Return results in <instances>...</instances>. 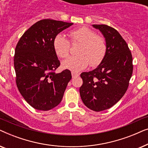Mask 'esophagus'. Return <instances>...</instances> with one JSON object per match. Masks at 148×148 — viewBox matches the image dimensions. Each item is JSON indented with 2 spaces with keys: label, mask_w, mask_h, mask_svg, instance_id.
Instances as JSON below:
<instances>
[{
  "label": "esophagus",
  "mask_w": 148,
  "mask_h": 148,
  "mask_svg": "<svg viewBox=\"0 0 148 148\" xmlns=\"http://www.w3.org/2000/svg\"><path fill=\"white\" fill-rule=\"evenodd\" d=\"M71 75H72V77L73 78H75L77 77H78L79 75V74L77 73H75V72H71Z\"/></svg>",
  "instance_id": "34e87169"
}]
</instances>
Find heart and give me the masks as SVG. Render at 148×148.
Here are the masks:
<instances>
[{"label":"heart","mask_w":148,"mask_h":148,"mask_svg":"<svg viewBox=\"0 0 148 148\" xmlns=\"http://www.w3.org/2000/svg\"><path fill=\"white\" fill-rule=\"evenodd\" d=\"M72 43L79 42L81 46L79 55L70 56L62 62V67L74 72L80 71L90 64L92 66L98 65L104 59L107 46L104 38L97 36L94 30L87 27L74 29L69 34ZM53 46L56 54L60 58L67 57L69 54L70 42L60 34L54 38Z\"/></svg>","instance_id":"heart-1"}]
</instances>
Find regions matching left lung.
Returning a JSON list of instances; mask_svg holds the SVG:
<instances>
[{"instance_id":"1","label":"left lung","mask_w":148,"mask_h":148,"mask_svg":"<svg viewBox=\"0 0 148 148\" xmlns=\"http://www.w3.org/2000/svg\"><path fill=\"white\" fill-rule=\"evenodd\" d=\"M105 38L107 50L100 64L83 72L81 98L88 108L96 112L108 109L122 98L133 73V58L128 45L120 34L106 25H92Z\"/></svg>"}]
</instances>
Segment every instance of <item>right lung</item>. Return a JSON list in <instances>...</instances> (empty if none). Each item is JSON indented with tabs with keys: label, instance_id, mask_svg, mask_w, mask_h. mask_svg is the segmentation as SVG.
<instances>
[{
	"label": "right lung",
	"instance_id": "1",
	"mask_svg": "<svg viewBox=\"0 0 148 148\" xmlns=\"http://www.w3.org/2000/svg\"><path fill=\"white\" fill-rule=\"evenodd\" d=\"M73 24L40 20L23 34L16 46L14 66L17 88L36 110L46 111L58 106L71 79L69 70L57 74L54 72L60 64L53 42L60 32Z\"/></svg>",
	"mask_w": 148,
	"mask_h": 148
}]
</instances>
